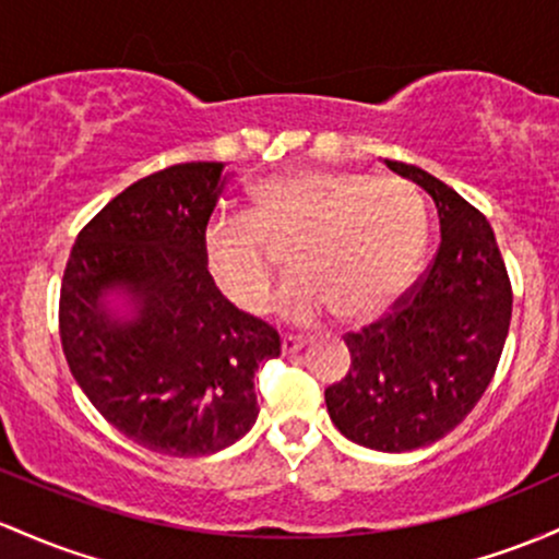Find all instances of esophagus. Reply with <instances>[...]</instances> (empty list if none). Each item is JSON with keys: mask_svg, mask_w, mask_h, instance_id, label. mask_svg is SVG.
I'll return each instance as SVG.
<instances>
[{"mask_svg": "<svg viewBox=\"0 0 559 559\" xmlns=\"http://www.w3.org/2000/svg\"><path fill=\"white\" fill-rule=\"evenodd\" d=\"M302 347L305 340H299V336H284V340H281V355H284V358H292V355H297Z\"/></svg>", "mask_w": 559, "mask_h": 559, "instance_id": "obj_1", "label": "esophagus"}]
</instances>
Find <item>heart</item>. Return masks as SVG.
I'll return each instance as SVG.
<instances>
[{
    "label": "heart",
    "mask_w": 559,
    "mask_h": 559,
    "mask_svg": "<svg viewBox=\"0 0 559 559\" xmlns=\"http://www.w3.org/2000/svg\"><path fill=\"white\" fill-rule=\"evenodd\" d=\"M289 249L297 278L278 312L297 323L334 308L347 323L384 316L419 273L427 214L414 186L349 169H297L251 188L249 223L217 217L201 238V260L217 292L243 312L267 305L275 262Z\"/></svg>",
    "instance_id": "b5f03b06"
}]
</instances>
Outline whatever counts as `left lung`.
<instances>
[{
  "label": "left lung",
  "mask_w": 559,
  "mask_h": 559,
  "mask_svg": "<svg viewBox=\"0 0 559 559\" xmlns=\"http://www.w3.org/2000/svg\"><path fill=\"white\" fill-rule=\"evenodd\" d=\"M384 164L435 201L440 247L392 316L347 334L349 371L326 390L334 427L371 451L425 449L477 406L512 318V286L488 219L411 164Z\"/></svg>",
  "instance_id": "1"
}]
</instances>
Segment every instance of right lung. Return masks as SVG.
<instances>
[{
    "mask_svg": "<svg viewBox=\"0 0 559 559\" xmlns=\"http://www.w3.org/2000/svg\"><path fill=\"white\" fill-rule=\"evenodd\" d=\"M233 171L175 164L95 214L60 286V340L90 403L121 435L167 456H210L257 421L254 371L278 331L233 308L201 238Z\"/></svg>",
    "mask_w": 559,
    "mask_h": 559,
    "instance_id": "add662e5",
    "label": "right lung"
}]
</instances>
